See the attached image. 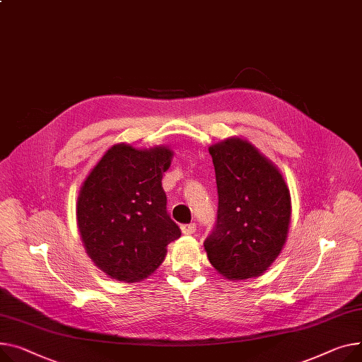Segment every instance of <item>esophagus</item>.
I'll list each match as a JSON object with an SVG mask.
<instances>
[{"mask_svg":"<svg viewBox=\"0 0 362 362\" xmlns=\"http://www.w3.org/2000/svg\"><path fill=\"white\" fill-rule=\"evenodd\" d=\"M182 233L183 234H186V235H190V234H194L195 233V230H197V224L195 223H190V224H182Z\"/></svg>","mask_w":362,"mask_h":362,"instance_id":"obj_1","label":"esophagus"}]
</instances>
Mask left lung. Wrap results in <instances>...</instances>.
<instances>
[{"mask_svg":"<svg viewBox=\"0 0 362 362\" xmlns=\"http://www.w3.org/2000/svg\"><path fill=\"white\" fill-rule=\"evenodd\" d=\"M218 209L204 242L212 267L228 279L267 271L285 243L291 198L278 168L247 141L230 138L209 147Z\"/></svg>","mask_w":362,"mask_h":362,"instance_id":"8db88e82","label":"left lung"}]
</instances>
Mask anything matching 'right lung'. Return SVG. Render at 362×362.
Masks as SVG:
<instances>
[{
	"mask_svg": "<svg viewBox=\"0 0 362 362\" xmlns=\"http://www.w3.org/2000/svg\"><path fill=\"white\" fill-rule=\"evenodd\" d=\"M173 153L117 144L84 180L77 220L88 256L110 278L136 282L164 260L182 231L167 212L163 173Z\"/></svg>",
	"mask_w": 362,
	"mask_h": 362,
	"instance_id": "add662e5",
	"label": "right lung"
}]
</instances>
